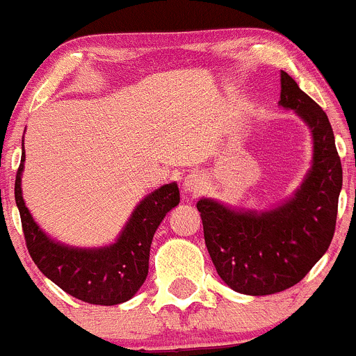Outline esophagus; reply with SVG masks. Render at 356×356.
<instances>
[{
  "label": "esophagus",
  "mask_w": 356,
  "mask_h": 356,
  "mask_svg": "<svg viewBox=\"0 0 356 356\" xmlns=\"http://www.w3.org/2000/svg\"><path fill=\"white\" fill-rule=\"evenodd\" d=\"M204 185H205L204 177L199 173L188 175V177L185 178V181H183V188H185V192L192 193V195H197V193L202 192Z\"/></svg>",
  "instance_id": "esophagus-1"
}]
</instances>
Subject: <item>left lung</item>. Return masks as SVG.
I'll list each match as a JSON object with an SVG mask.
<instances>
[{
	"label": "left lung",
	"instance_id": "1",
	"mask_svg": "<svg viewBox=\"0 0 356 356\" xmlns=\"http://www.w3.org/2000/svg\"><path fill=\"white\" fill-rule=\"evenodd\" d=\"M280 106L295 109L314 138L312 168L295 195L270 211L232 209L200 199L205 247L216 270L243 295H273L295 286L331 245L343 168L327 115L281 72Z\"/></svg>",
	"mask_w": 356,
	"mask_h": 356
}]
</instances>
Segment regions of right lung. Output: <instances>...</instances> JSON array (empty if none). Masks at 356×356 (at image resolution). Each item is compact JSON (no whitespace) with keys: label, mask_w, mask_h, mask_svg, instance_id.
<instances>
[{"label":"right lung","mask_w":356,"mask_h":356,"mask_svg":"<svg viewBox=\"0 0 356 356\" xmlns=\"http://www.w3.org/2000/svg\"><path fill=\"white\" fill-rule=\"evenodd\" d=\"M25 154L15 178V202L29 254L39 270L68 295L92 305H118L130 300L149 273V252L157 226L179 204L177 183L149 193L131 212L118 240L109 247L76 248L54 241L32 219L22 197Z\"/></svg>","instance_id":"add662e5"}]
</instances>
